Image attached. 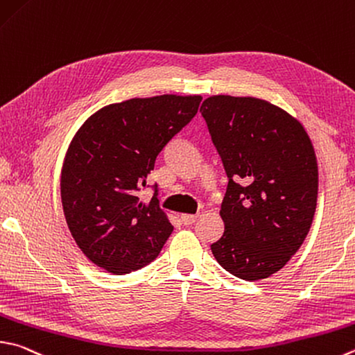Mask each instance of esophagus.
<instances>
[{
  "label": "esophagus",
  "instance_id": "obj_1",
  "mask_svg": "<svg viewBox=\"0 0 355 355\" xmlns=\"http://www.w3.org/2000/svg\"><path fill=\"white\" fill-rule=\"evenodd\" d=\"M197 220V214H183L182 216V222L183 225H186V227H189V225H192Z\"/></svg>",
  "mask_w": 355,
  "mask_h": 355
}]
</instances>
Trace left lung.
<instances>
[{
	"label": "left lung",
	"instance_id": "8db88e82",
	"mask_svg": "<svg viewBox=\"0 0 355 355\" xmlns=\"http://www.w3.org/2000/svg\"><path fill=\"white\" fill-rule=\"evenodd\" d=\"M228 177L217 262L245 281L286 266L311 230L318 196L313 146L287 112L256 98L211 96L200 107Z\"/></svg>",
	"mask_w": 355,
	"mask_h": 355
}]
</instances>
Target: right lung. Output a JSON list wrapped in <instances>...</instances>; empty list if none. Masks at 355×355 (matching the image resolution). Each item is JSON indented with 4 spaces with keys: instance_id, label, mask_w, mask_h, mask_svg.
Instances as JSON below:
<instances>
[{
    "instance_id": "obj_1",
    "label": "right lung",
    "mask_w": 355,
    "mask_h": 355,
    "mask_svg": "<svg viewBox=\"0 0 355 355\" xmlns=\"http://www.w3.org/2000/svg\"><path fill=\"white\" fill-rule=\"evenodd\" d=\"M202 96L163 94L101 108L76 133L62 169L71 236L94 266L127 275L157 259L173 227L139 191L166 144L197 114Z\"/></svg>"
}]
</instances>
